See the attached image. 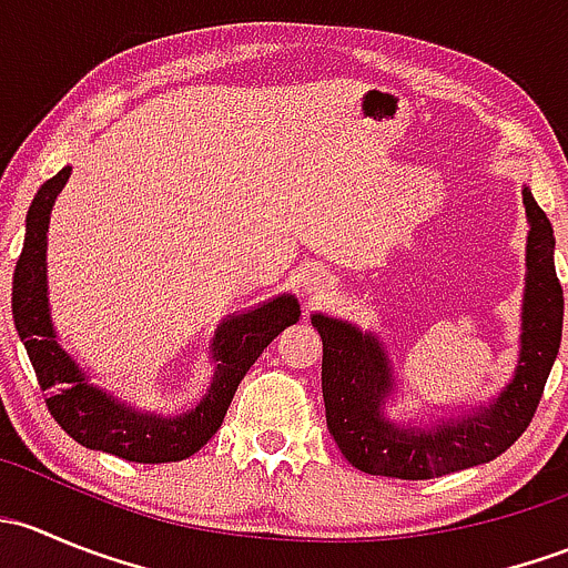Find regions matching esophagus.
<instances>
[{"label": "esophagus", "mask_w": 568, "mask_h": 568, "mask_svg": "<svg viewBox=\"0 0 568 568\" xmlns=\"http://www.w3.org/2000/svg\"><path fill=\"white\" fill-rule=\"evenodd\" d=\"M329 274H324L321 268H313V272L305 274V280H302V288H305V294L316 296V300H321V296L329 291Z\"/></svg>", "instance_id": "obj_1"}]
</instances>
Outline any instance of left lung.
Masks as SVG:
<instances>
[{
  "label": "left lung",
  "mask_w": 568,
  "mask_h": 568,
  "mask_svg": "<svg viewBox=\"0 0 568 568\" xmlns=\"http://www.w3.org/2000/svg\"><path fill=\"white\" fill-rule=\"evenodd\" d=\"M525 209L530 236L523 354L517 376L489 409L484 406L467 420H456L454 426L443 423L432 432L393 426L379 412L390 393V371L379 343L343 321L321 313L311 318L324 343L321 393L326 428L352 467L400 480L439 478L497 459L530 426L560 348L564 288L555 274L552 225L528 189Z\"/></svg>",
  "instance_id": "obj_1"
}]
</instances>
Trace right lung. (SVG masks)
I'll use <instances>...</instances> for the list:
<instances>
[{
    "label": "right lung",
    "mask_w": 568,
    "mask_h": 568,
    "mask_svg": "<svg viewBox=\"0 0 568 568\" xmlns=\"http://www.w3.org/2000/svg\"><path fill=\"white\" fill-rule=\"evenodd\" d=\"M68 175L71 168H62L38 189L27 214L24 250L13 272V321L36 368L38 385L51 390L45 406L62 432L84 448L140 464L186 459L214 437L244 374L285 326L300 321V305L294 296H277L247 316L225 321L214 341V357L220 359L214 385L203 404L189 415L164 420L95 390L84 382L71 357L57 346L45 305V227L51 203Z\"/></svg>",
    "instance_id": "1"
}]
</instances>
